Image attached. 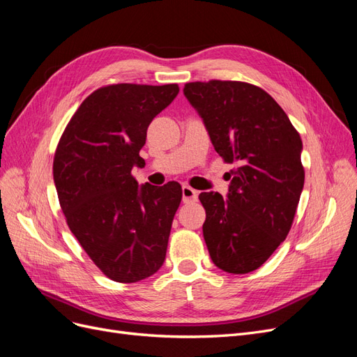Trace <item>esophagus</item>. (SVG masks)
Masks as SVG:
<instances>
[{"label":"esophagus","instance_id":"1","mask_svg":"<svg viewBox=\"0 0 357 357\" xmlns=\"http://www.w3.org/2000/svg\"><path fill=\"white\" fill-rule=\"evenodd\" d=\"M183 202H192L198 199V192L195 189H192L190 186H183Z\"/></svg>","mask_w":357,"mask_h":357}]
</instances>
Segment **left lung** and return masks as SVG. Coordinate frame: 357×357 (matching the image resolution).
Returning a JSON list of instances; mask_svg holds the SVG:
<instances>
[{"mask_svg":"<svg viewBox=\"0 0 357 357\" xmlns=\"http://www.w3.org/2000/svg\"><path fill=\"white\" fill-rule=\"evenodd\" d=\"M183 92L202 117L215 152L236 165L228 198L219 192L199 195L211 261L229 274L252 273L286 240L294 223L305 178L299 132L259 86L192 82Z\"/></svg>","mask_w":357,"mask_h":357,"instance_id":"left-lung-1","label":"left lung"}]
</instances>
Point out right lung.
Instances as JSON below:
<instances>
[{"instance_id": "1", "label": "right lung", "mask_w": 357, "mask_h": 357, "mask_svg": "<svg viewBox=\"0 0 357 357\" xmlns=\"http://www.w3.org/2000/svg\"><path fill=\"white\" fill-rule=\"evenodd\" d=\"M178 84H107L86 98L63 129L53 180L70 231L104 275L135 283L165 261L181 186L146 183L134 167L147 128L178 93Z\"/></svg>"}]
</instances>
